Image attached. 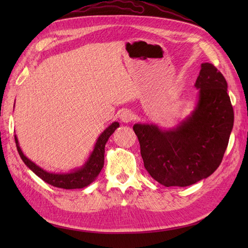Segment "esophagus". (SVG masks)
<instances>
[{
	"label": "esophagus",
	"mask_w": 248,
	"mask_h": 248,
	"mask_svg": "<svg viewBox=\"0 0 248 248\" xmlns=\"http://www.w3.org/2000/svg\"><path fill=\"white\" fill-rule=\"evenodd\" d=\"M120 119L124 123H129L133 120V112L129 109H124L121 114H120Z\"/></svg>",
	"instance_id": "34e87169"
}]
</instances>
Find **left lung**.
I'll return each instance as SVG.
<instances>
[{
    "label": "left lung",
    "instance_id": "left-lung-1",
    "mask_svg": "<svg viewBox=\"0 0 248 248\" xmlns=\"http://www.w3.org/2000/svg\"><path fill=\"white\" fill-rule=\"evenodd\" d=\"M194 87L198 101L190 114L170 129L137 123L147 171L160 184L185 187L211 176L219 167L234 126V110L222 74L202 63Z\"/></svg>",
    "mask_w": 248,
    "mask_h": 248
}]
</instances>
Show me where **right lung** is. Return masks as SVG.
<instances>
[{
	"mask_svg": "<svg viewBox=\"0 0 248 248\" xmlns=\"http://www.w3.org/2000/svg\"><path fill=\"white\" fill-rule=\"evenodd\" d=\"M14 106H16V103H14ZM119 126V122H112L108 128L104 129L100 133L98 139L96 140L93 151L90 153L86 162L80 168L73 169L68 172L47 171L39 166H37L35 162L30 160L24 154V152H22L17 137L14 136V139H16L17 151L22 161L25 162V164L30 170L35 172L40 179H42L44 182L55 187H59V188L77 189L87 187L88 185L94 182L96 178L98 177L99 172L104 166V153H106L104 148H106V144L108 138L115 132Z\"/></svg>",
	"mask_w": 248,
	"mask_h": 248,
	"instance_id": "1",
	"label": "right lung"
}]
</instances>
